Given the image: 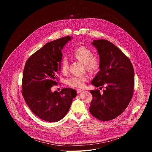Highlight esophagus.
<instances>
[{"label": "esophagus", "mask_w": 152, "mask_h": 152, "mask_svg": "<svg viewBox=\"0 0 152 152\" xmlns=\"http://www.w3.org/2000/svg\"><path fill=\"white\" fill-rule=\"evenodd\" d=\"M82 91H83V90H81V89H77V90H76V92H77V93H81Z\"/></svg>", "instance_id": "34e87169"}]
</instances>
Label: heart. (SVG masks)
Masks as SVG:
<instances>
[{
    "instance_id": "obj_1",
    "label": "heart",
    "mask_w": 152,
    "mask_h": 152,
    "mask_svg": "<svg viewBox=\"0 0 152 152\" xmlns=\"http://www.w3.org/2000/svg\"><path fill=\"white\" fill-rule=\"evenodd\" d=\"M73 57L85 64L86 69L89 72H96L100 67V59L94 56V53L88 48L85 46H80L75 49L73 53ZM69 67V62L67 57H63L60 62V69L62 73H67ZM88 79L87 76H73L67 80V83L72 88H82L85 85V82Z\"/></svg>"
}]
</instances>
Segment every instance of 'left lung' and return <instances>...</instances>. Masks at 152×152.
I'll use <instances>...</instances> for the list:
<instances>
[{"label": "left lung", "instance_id": "1", "mask_svg": "<svg viewBox=\"0 0 152 152\" xmlns=\"http://www.w3.org/2000/svg\"><path fill=\"white\" fill-rule=\"evenodd\" d=\"M100 56V70L91 83L106 90H91V114L106 121L119 116L131 102L134 90V69L131 60L116 46L105 39L94 40ZM100 89H101L100 88Z\"/></svg>", "mask_w": 152, "mask_h": 152}]
</instances>
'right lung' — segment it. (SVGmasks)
Listing matches in <instances>:
<instances>
[{"label": "right lung", "mask_w": 152, "mask_h": 152, "mask_svg": "<svg viewBox=\"0 0 152 152\" xmlns=\"http://www.w3.org/2000/svg\"><path fill=\"white\" fill-rule=\"evenodd\" d=\"M71 38L66 36L46 43L28 59L24 67L21 93L31 111L46 121L63 118L77 95L75 90L69 88L51 91L59 79L61 50Z\"/></svg>", "instance_id": "1"}]
</instances>
